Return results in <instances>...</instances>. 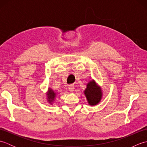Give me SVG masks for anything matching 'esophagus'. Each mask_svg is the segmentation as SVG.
<instances>
[{"label": "esophagus", "mask_w": 147, "mask_h": 147, "mask_svg": "<svg viewBox=\"0 0 147 147\" xmlns=\"http://www.w3.org/2000/svg\"><path fill=\"white\" fill-rule=\"evenodd\" d=\"M74 85H70L69 86V90L71 92H74Z\"/></svg>", "instance_id": "esophagus-1"}]
</instances>
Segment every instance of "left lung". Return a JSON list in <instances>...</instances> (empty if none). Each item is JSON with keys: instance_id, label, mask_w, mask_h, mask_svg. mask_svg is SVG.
I'll return each instance as SVG.
<instances>
[{"instance_id": "left-lung-1", "label": "left lung", "mask_w": 147, "mask_h": 147, "mask_svg": "<svg viewBox=\"0 0 147 147\" xmlns=\"http://www.w3.org/2000/svg\"><path fill=\"white\" fill-rule=\"evenodd\" d=\"M85 95L88 104L91 105H95L100 101L102 98V91L99 86L96 85L94 81H90L87 85L85 91Z\"/></svg>"}]
</instances>
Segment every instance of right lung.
Here are the masks:
<instances>
[{
    "instance_id": "obj_1",
    "label": "right lung",
    "mask_w": 147,
    "mask_h": 147,
    "mask_svg": "<svg viewBox=\"0 0 147 147\" xmlns=\"http://www.w3.org/2000/svg\"><path fill=\"white\" fill-rule=\"evenodd\" d=\"M47 97H48V101L49 102V103H52L54 100L55 98V93L52 90H51V88L49 89V92L47 93Z\"/></svg>"
}]
</instances>
